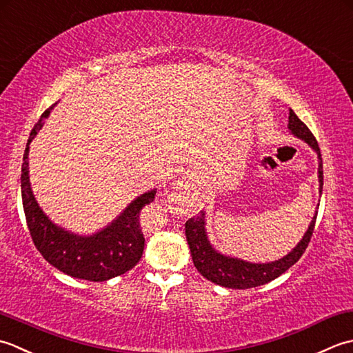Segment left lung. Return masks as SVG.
Segmentation results:
<instances>
[{
    "instance_id": "left-lung-1",
    "label": "left lung",
    "mask_w": 353,
    "mask_h": 353,
    "mask_svg": "<svg viewBox=\"0 0 353 353\" xmlns=\"http://www.w3.org/2000/svg\"><path fill=\"white\" fill-rule=\"evenodd\" d=\"M288 129L290 132L297 137V139L307 143L319 158V192L321 195L323 190V163L319 143L315 140L312 132L309 131L307 126L301 121L296 112L290 110V117H288ZM315 219H317V212H315L311 224L307 225L303 237L294 247L290 253L283 256L279 261L254 263L243 261L239 257L222 254L214 248L210 241H208L207 230H205V212H201L198 216H193L185 222V239L189 243L193 263L196 270L210 282L221 285L224 288H232V290H247V288L261 286L271 282V280L282 276L286 270H290L296 263L301 254L305 253L309 241L314 232Z\"/></svg>"
}]
</instances>
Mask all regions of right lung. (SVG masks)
I'll return each mask as SVG.
<instances>
[{
  "mask_svg": "<svg viewBox=\"0 0 353 353\" xmlns=\"http://www.w3.org/2000/svg\"><path fill=\"white\" fill-rule=\"evenodd\" d=\"M50 106L42 114L38 123L28 137L26 152L21 168V195L34 247L44 256L46 261L63 274L90 280V282H105L112 277L125 274L139 263L145 250V237L140 227V210L152 203L157 189L141 193L131 201L125 210L110 224L92 234H76L50 219L36 201L28 175V150L30 143L44 126V119L53 110Z\"/></svg>",
  "mask_w": 353,
  "mask_h": 353,
  "instance_id": "1",
  "label": "right lung"
}]
</instances>
